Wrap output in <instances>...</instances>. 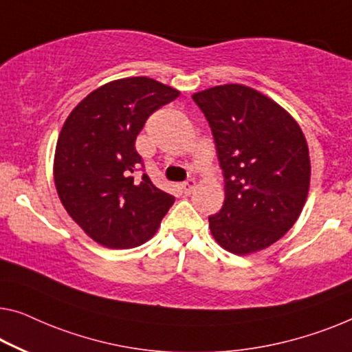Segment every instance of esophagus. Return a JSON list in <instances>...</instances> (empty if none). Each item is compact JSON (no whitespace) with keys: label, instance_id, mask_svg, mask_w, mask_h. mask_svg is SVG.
Masks as SVG:
<instances>
[{"label":"esophagus","instance_id":"esophagus-1","mask_svg":"<svg viewBox=\"0 0 352 352\" xmlns=\"http://www.w3.org/2000/svg\"><path fill=\"white\" fill-rule=\"evenodd\" d=\"M194 186H196V180L194 178H188L186 182L182 183V190L185 194H190L194 190Z\"/></svg>","mask_w":352,"mask_h":352}]
</instances>
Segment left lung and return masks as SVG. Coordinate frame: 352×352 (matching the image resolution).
<instances>
[{"label": "left lung", "mask_w": 352, "mask_h": 352, "mask_svg": "<svg viewBox=\"0 0 352 352\" xmlns=\"http://www.w3.org/2000/svg\"><path fill=\"white\" fill-rule=\"evenodd\" d=\"M212 129L224 204L208 217L214 240L243 256L280 240L300 214L310 156L300 126L253 88L230 83L192 94Z\"/></svg>", "instance_id": "left-lung-1"}]
</instances>
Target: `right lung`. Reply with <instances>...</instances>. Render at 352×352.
Returning <instances> with one entry per match:
<instances>
[{
	"instance_id": "right-lung-1",
	"label": "right lung",
	"mask_w": 352,
	"mask_h": 352,
	"mask_svg": "<svg viewBox=\"0 0 352 352\" xmlns=\"http://www.w3.org/2000/svg\"><path fill=\"white\" fill-rule=\"evenodd\" d=\"M180 91L148 77L106 83L78 102L56 142L54 177L60 201L94 242L124 250L156 232L175 197L133 177L145 170L135 139L148 117Z\"/></svg>"
}]
</instances>
